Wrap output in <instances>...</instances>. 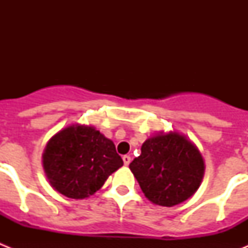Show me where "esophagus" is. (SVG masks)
Wrapping results in <instances>:
<instances>
[{
	"mask_svg": "<svg viewBox=\"0 0 248 248\" xmlns=\"http://www.w3.org/2000/svg\"><path fill=\"white\" fill-rule=\"evenodd\" d=\"M130 156H129V155H124V156H123V161H124V165L125 166H128L129 164H130Z\"/></svg>",
	"mask_w": 248,
	"mask_h": 248,
	"instance_id": "obj_1",
	"label": "esophagus"
}]
</instances>
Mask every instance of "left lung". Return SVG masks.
<instances>
[{
	"instance_id": "left-lung-1",
	"label": "left lung",
	"mask_w": 248,
	"mask_h": 248,
	"mask_svg": "<svg viewBox=\"0 0 248 248\" xmlns=\"http://www.w3.org/2000/svg\"><path fill=\"white\" fill-rule=\"evenodd\" d=\"M129 168L149 201L171 207L198 191L205 160L198 146L184 134L160 131L144 141L141 154Z\"/></svg>"
}]
</instances>
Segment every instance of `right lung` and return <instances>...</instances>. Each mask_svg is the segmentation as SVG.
<instances>
[{
    "instance_id": "add662e5",
    "label": "right lung",
    "mask_w": 248,
    "mask_h": 248,
    "mask_svg": "<svg viewBox=\"0 0 248 248\" xmlns=\"http://www.w3.org/2000/svg\"><path fill=\"white\" fill-rule=\"evenodd\" d=\"M42 165L57 192L82 200L95 194L123 160L113 141L93 125L72 124L48 140Z\"/></svg>"
}]
</instances>
